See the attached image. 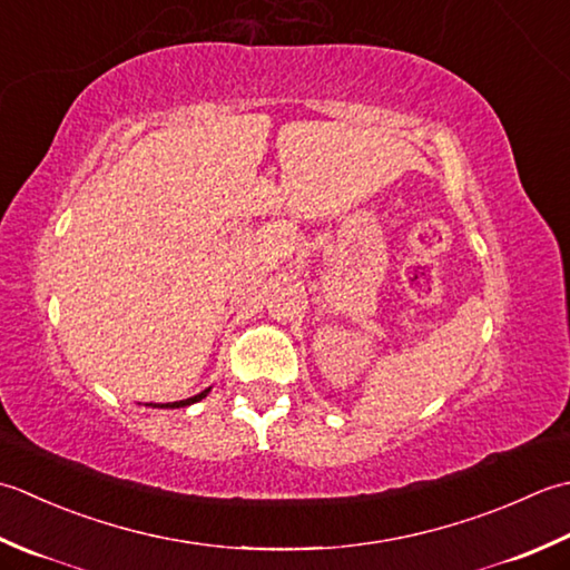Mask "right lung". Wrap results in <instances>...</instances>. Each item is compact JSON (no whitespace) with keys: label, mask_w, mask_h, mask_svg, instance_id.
<instances>
[{"label":"right lung","mask_w":570,"mask_h":570,"mask_svg":"<svg viewBox=\"0 0 570 570\" xmlns=\"http://www.w3.org/2000/svg\"><path fill=\"white\" fill-rule=\"evenodd\" d=\"M212 391V389H206V391H202V393H196V396H191V399H184V401H174V403H161L159 409H184V405H191V403H196V401H202V399H206V393Z\"/></svg>","instance_id":"1"}]
</instances>
